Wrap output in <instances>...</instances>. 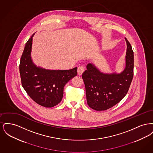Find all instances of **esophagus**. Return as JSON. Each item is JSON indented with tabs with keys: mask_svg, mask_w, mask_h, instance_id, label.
<instances>
[{
	"mask_svg": "<svg viewBox=\"0 0 153 153\" xmlns=\"http://www.w3.org/2000/svg\"><path fill=\"white\" fill-rule=\"evenodd\" d=\"M84 67L83 66H79L78 69H77V73L79 76L82 75V74L84 72Z\"/></svg>",
	"mask_w": 153,
	"mask_h": 153,
	"instance_id": "obj_1",
	"label": "esophagus"
}]
</instances>
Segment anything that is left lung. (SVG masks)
<instances>
[{"instance_id":"1","label":"left lung","mask_w":153,"mask_h":153,"mask_svg":"<svg viewBox=\"0 0 153 153\" xmlns=\"http://www.w3.org/2000/svg\"><path fill=\"white\" fill-rule=\"evenodd\" d=\"M127 44L126 66L120 73L102 72L93 64H88L82 74L88 105L96 111L109 109L120 102L126 95L134 75V52L131 44Z\"/></svg>"}]
</instances>
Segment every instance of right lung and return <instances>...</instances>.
<instances>
[{"instance_id": "1", "label": "right lung", "mask_w": 153, "mask_h": 153, "mask_svg": "<svg viewBox=\"0 0 153 153\" xmlns=\"http://www.w3.org/2000/svg\"><path fill=\"white\" fill-rule=\"evenodd\" d=\"M26 42L19 64L22 85L30 97L39 105L51 108L62 100L66 84L77 74V68L49 70L36 65L31 57L33 37Z\"/></svg>"}]
</instances>
